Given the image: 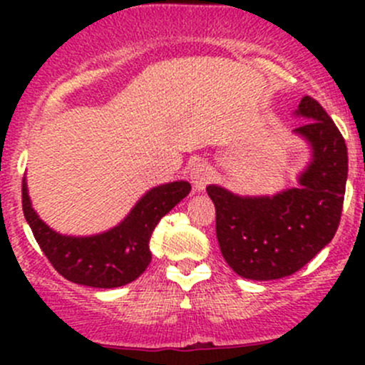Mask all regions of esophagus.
Here are the masks:
<instances>
[{
  "mask_svg": "<svg viewBox=\"0 0 365 365\" xmlns=\"http://www.w3.org/2000/svg\"><path fill=\"white\" fill-rule=\"evenodd\" d=\"M190 180H192V185L196 190H203L210 183L212 178V169H210L208 162L206 160H196L190 165Z\"/></svg>",
  "mask_w": 365,
  "mask_h": 365,
  "instance_id": "34e87169",
  "label": "esophagus"
}]
</instances>
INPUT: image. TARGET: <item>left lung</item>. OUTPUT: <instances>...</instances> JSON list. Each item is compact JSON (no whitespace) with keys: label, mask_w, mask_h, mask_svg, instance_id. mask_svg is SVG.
Listing matches in <instances>:
<instances>
[{"label":"left lung","mask_w":365,"mask_h":365,"mask_svg":"<svg viewBox=\"0 0 365 365\" xmlns=\"http://www.w3.org/2000/svg\"><path fill=\"white\" fill-rule=\"evenodd\" d=\"M307 123L295 134L309 141L312 160L300 185L275 196H237L217 185L206 187L215 205L220 252L238 275L272 281L307 264L339 227L348 148L339 128L318 101L305 95L297 109Z\"/></svg>","instance_id":"left-lung-1"}]
</instances>
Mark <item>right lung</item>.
Here are the masks:
<instances>
[{
	"label": "right lung",
	"instance_id": "add662e5",
	"mask_svg": "<svg viewBox=\"0 0 365 365\" xmlns=\"http://www.w3.org/2000/svg\"><path fill=\"white\" fill-rule=\"evenodd\" d=\"M190 192L189 182H173L148 190L123 222L95 237H63L38 219L23 182V212L33 237L70 282L91 288H118L135 281L152 261L150 238L159 220Z\"/></svg>",
	"mask_w": 365,
	"mask_h": 365
}]
</instances>
